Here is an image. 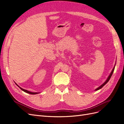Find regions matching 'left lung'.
Instances as JSON below:
<instances>
[{
  "instance_id": "1",
  "label": "left lung",
  "mask_w": 124,
  "mask_h": 124,
  "mask_svg": "<svg viewBox=\"0 0 124 124\" xmlns=\"http://www.w3.org/2000/svg\"><path fill=\"white\" fill-rule=\"evenodd\" d=\"M115 64H116V63H115ZM115 65H114V68H113V69H112V71H111V72L110 73V75H109V76H108V78H107V79L106 80V81H105L102 85H101L99 86V87H98V88H97L95 90V91H98V90H99V89H101V88L103 87V86H104L105 85H106V84L108 83V81L110 80V78H111V76H112V74H113V72H114V69H115Z\"/></svg>"
}]
</instances>
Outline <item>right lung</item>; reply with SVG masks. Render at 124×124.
Instances as JSON below:
<instances>
[{
  "label": "right lung",
  "instance_id": "1",
  "mask_svg": "<svg viewBox=\"0 0 124 124\" xmlns=\"http://www.w3.org/2000/svg\"><path fill=\"white\" fill-rule=\"evenodd\" d=\"M16 83V84L18 86V87H19L21 90H22V91H24V92H25V93H29V94H31V95H35V94H37V93H33V92H29V91H27V90H26V89H23V88H21V87H20L19 86H18L16 83Z\"/></svg>",
  "mask_w": 124,
  "mask_h": 124
}]
</instances>
